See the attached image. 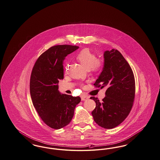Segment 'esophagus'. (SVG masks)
Wrapping results in <instances>:
<instances>
[{
    "mask_svg": "<svg viewBox=\"0 0 160 160\" xmlns=\"http://www.w3.org/2000/svg\"><path fill=\"white\" fill-rule=\"evenodd\" d=\"M81 98H82V101H87L88 99H89V98L87 96H82Z\"/></svg>",
    "mask_w": 160,
    "mask_h": 160,
    "instance_id": "esophagus-1",
    "label": "esophagus"
}]
</instances>
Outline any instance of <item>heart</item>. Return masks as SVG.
Wrapping results in <instances>:
<instances>
[{"mask_svg":"<svg viewBox=\"0 0 160 160\" xmlns=\"http://www.w3.org/2000/svg\"><path fill=\"white\" fill-rule=\"evenodd\" d=\"M76 59L87 70L91 69L93 71L97 72L102 68V61L99 59H97L96 55L90 51L88 49H84L80 52L77 55Z\"/></svg>","mask_w":160,"mask_h":160,"instance_id":"b5f03b06","label":"heart"}]
</instances>
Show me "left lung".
<instances>
[{
    "label": "left lung",
    "instance_id": "left-lung-1",
    "mask_svg": "<svg viewBox=\"0 0 160 160\" xmlns=\"http://www.w3.org/2000/svg\"><path fill=\"white\" fill-rule=\"evenodd\" d=\"M103 59L102 70L94 85L107 89L102 102L90 97L96 103L92 115L99 126L109 129L118 126L129 114L134 101L135 81L130 66L118 51L104 52Z\"/></svg>",
    "mask_w": 160,
    "mask_h": 160
}]
</instances>
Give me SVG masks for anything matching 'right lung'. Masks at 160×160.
<instances>
[{
  "label": "right lung",
  "mask_w": 160,
  "mask_h": 160,
  "mask_svg": "<svg viewBox=\"0 0 160 160\" xmlns=\"http://www.w3.org/2000/svg\"><path fill=\"white\" fill-rule=\"evenodd\" d=\"M78 48L71 45L52 46L39 57L32 68L30 83L32 104L45 124L55 129L70 122L81 101L79 96L61 94L58 85L64 78L65 58Z\"/></svg>",
  "instance_id": "obj_1"
}]
</instances>
